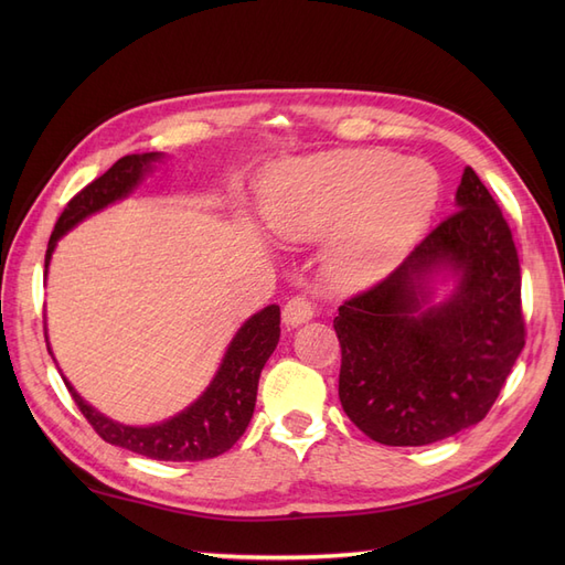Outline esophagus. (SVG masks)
<instances>
[{"instance_id": "1", "label": "esophagus", "mask_w": 565, "mask_h": 565, "mask_svg": "<svg viewBox=\"0 0 565 565\" xmlns=\"http://www.w3.org/2000/svg\"><path fill=\"white\" fill-rule=\"evenodd\" d=\"M313 303L306 297H292L282 309V322L287 328H299V324L309 322L313 318Z\"/></svg>"}]
</instances>
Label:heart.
I'll return each mask as SVG.
<instances>
[{
  "instance_id": "1",
  "label": "heart",
  "mask_w": 565,
  "mask_h": 565,
  "mask_svg": "<svg viewBox=\"0 0 565 565\" xmlns=\"http://www.w3.org/2000/svg\"><path fill=\"white\" fill-rule=\"evenodd\" d=\"M440 195L436 169L382 148L328 150L273 169L262 207L273 235L318 243L341 289L380 280L429 226Z\"/></svg>"
}]
</instances>
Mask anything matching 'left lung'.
<instances>
[{
  "label": "left lung",
  "mask_w": 565,
  "mask_h": 565,
  "mask_svg": "<svg viewBox=\"0 0 565 565\" xmlns=\"http://www.w3.org/2000/svg\"><path fill=\"white\" fill-rule=\"evenodd\" d=\"M457 212L367 292L339 306V401L382 446H429L481 422L525 347L521 266L471 167ZM454 292L434 302L435 282Z\"/></svg>",
  "instance_id": "left-lung-1"
}]
</instances>
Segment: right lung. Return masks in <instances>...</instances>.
Instances as JSON below:
<instances>
[{
	"mask_svg": "<svg viewBox=\"0 0 565 565\" xmlns=\"http://www.w3.org/2000/svg\"><path fill=\"white\" fill-rule=\"evenodd\" d=\"M162 152H143V156L119 158L104 177L92 181L87 188L67 202V207L56 221V228L49 237L44 256V276L49 273L51 254H54L61 237L73 231L84 218L106 210L108 204L125 200L134 193V188L162 162ZM280 339V306L270 303L259 313H254L235 332L231 344L221 358V365L210 386L174 417L150 426H129L115 422L98 413L94 405L84 401L75 386L61 377L73 393L82 415L89 419L94 431L110 446L131 450L160 461H200L212 459L231 450L237 438L247 429L256 405V388L270 353L276 351ZM46 349L51 347L46 341ZM54 358V353H51Z\"/></svg>",
	"mask_w": 565,
	"mask_h": 565,
	"instance_id": "add662e5",
	"label": "right lung"
}]
</instances>
